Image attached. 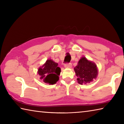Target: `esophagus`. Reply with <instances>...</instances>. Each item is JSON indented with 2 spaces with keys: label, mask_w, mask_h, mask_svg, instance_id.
<instances>
[{
  "label": "esophagus",
  "mask_w": 124,
  "mask_h": 124,
  "mask_svg": "<svg viewBox=\"0 0 124 124\" xmlns=\"http://www.w3.org/2000/svg\"><path fill=\"white\" fill-rule=\"evenodd\" d=\"M64 67L65 68H70L72 67V64L71 63H66V64L64 65Z\"/></svg>",
  "instance_id": "esophagus-1"
}]
</instances>
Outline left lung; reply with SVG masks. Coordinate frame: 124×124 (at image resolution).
Masks as SVG:
<instances>
[{
  "instance_id": "8db88e82",
  "label": "left lung",
  "mask_w": 124,
  "mask_h": 124,
  "mask_svg": "<svg viewBox=\"0 0 124 124\" xmlns=\"http://www.w3.org/2000/svg\"><path fill=\"white\" fill-rule=\"evenodd\" d=\"M74 71L78 77L77 80L79 84L90 83L97 78L98 70L95 63L87 60L85 57H81L74 68Z\"/></svg>"
}]
</instances>
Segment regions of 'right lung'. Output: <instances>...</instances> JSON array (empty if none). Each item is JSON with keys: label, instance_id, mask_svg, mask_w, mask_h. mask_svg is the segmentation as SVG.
<instances>
[{"label": "right lung", "instance_id": "1", "mask_svg": "<svg viewBox=\"0 0 124 124\" xmlns=\"http://www.w3.org/2000/svg\"><path fill=\"white\" fill-rule=\"evenodd\" d=\"M60 73L61 68L58 67V63L52 60H47L38 71V74L40 76V79L49 85L56 83L59 80Z\"/></svg>", "mask_w": 124, "mask_h": 124}]
</instances>
